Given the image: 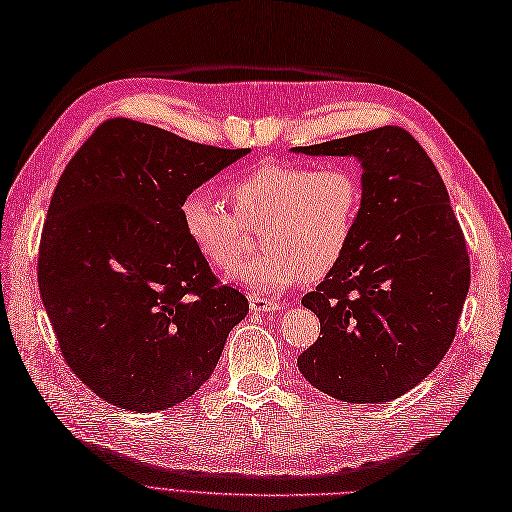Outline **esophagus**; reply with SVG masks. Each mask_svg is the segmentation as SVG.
I'll list each match as a JSON object with an SVG mask.
<instances>
[{"instance_id": "obj_1", "label": "esophagus", "mask_w": 512, "mask_h": 512, "mask_svg": "<svg viewBox=\"0 0 512 512\" xmlns=\"http://www.w3.org/2000/svg\"><path fill=\"white\" fill-rule=\"evenodd\" d=\"M249 306H252L254 313H276V310H280V302H276V299L260 297L256 293L249 295Z\"/></svg>"}]
</instances>
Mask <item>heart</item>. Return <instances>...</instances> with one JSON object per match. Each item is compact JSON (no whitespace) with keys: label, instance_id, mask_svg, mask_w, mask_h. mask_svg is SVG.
Wrapping results in <instances>:
<instances>
[{"label":"heart","instance_id":"obj_1","mask_svg":"<svg viewBox=\"0 0 512 512\" xmlns=\"http://www.w3.org/2000/svg\"><path fill=\"white\" fill-rule=\"evenodd\" d=\"M232 210L204 191L182 199L184 234L206 263L232 269L245 249L247 228L265 247L232 271L256 293H273L304 276L321 280L350 252L363 213L365 189L347 165L313 167L267 160L228 184Z\"/></svg>","mask_w":512,"mask_h":512}]
</instances>
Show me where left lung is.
<instances>
[{
    "mask_svg": "<svg viewBox=\"0 0 512 512\" xmlns=\"http://www.w3.org/2000/svg\"><path fill=\"white\" fill-rule=\"evenodd\" d=\"M293 152L358 158L365 189L350 252L302 297L321 336L297 367L334 400H397L450 350L469 291L467 243L450 195L430 156L400 126Z\"/></svg>",
    "mask_w": 512,
    "mask_h": 512,
    "instance_id": "obj_1",
    "label": "left lung"
}]
</instances>
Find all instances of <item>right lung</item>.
Here are the masks:
<instances>
[{"instance_id": "right-lung-1", "label": "right lung", "mask_w": 512, "mask_h": 512, "mask_svg": "<svg viewBox=\"0 0 512 512\" xmlns=\"http://www.w3.org/2000/svg\"><path fill=\"white\" fill-rule=\"evenodd\" d=\"M247 152L117 117L62 171L39 289L67 365L108 404L154 413L184 402L245 319L247 297L199 256L180 204Z\"/></svg>"}]
</instances>
